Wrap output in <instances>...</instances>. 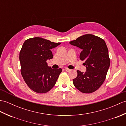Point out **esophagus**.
<instances>
[{"label":"esophagus","instance_id":"1","mask_svg":"<svg viewBox=\"0 0 126 126\" xmlns=\"http://www.w3.org/2000/svg\"><path fill=\"white\" fill-rule=\"evenodd\" d=\"M64 70H65V71H67V72H69V71H71V70L69 69H68V68H65V69H64Z\"/></svg>","mask_w":126,"mask_h":126}]
</instances>
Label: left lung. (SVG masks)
I'll return each instance as SVG.
<instances>
[{
  "label": "left lung",
  "mask_w": 126,
  "mask_h": 126,
  "mask_svg": "<svg viewBox=\"0 0 126 126\" xmlns=\"http://www.w3.org/2000/svg\"><path fill=\"white\" fill-rule=\"evenodd\" d=\"M70 43L81 50L79 58L84 61L86 71L77 70V76L73 79L76 88L84 93L94 92L100 87L106 79L110 65V58L105 41L90 34L83 35Z\"/></svg>",
  "instance_id": "left-lung-1"
}]
</instances>
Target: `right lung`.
<instances>
[{
    "instance_id": "add662e5",
    "label": "right lung",
    "mask_w": 126,
    "mask_h": 126,
    "mask_svg": "<svg viewBox=\"0 0 126 126\" xmlns=\"http://www.w3.org/2000/svg\"><path fill=\"white\" fill-rule=\"evenodd\" d=\"M42 37L26 40L20 51L21 73L25 83L33 91L45 93L54 86L62 69H52L47 60L53 58L51 49L60 45Z\"/></svg>"
}]
</instances>
